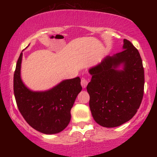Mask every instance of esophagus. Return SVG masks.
Listing matches in <instances>:
<instances>
[{"mask_svg": "<svg viewBox=\"0 0 157 157\" xmlns=\"http://www.w3.org/2000/svg\"><path fill=\"white\" fill-rule=\"evenodd\" d=\"M80 83H81V86H82V88H86V86H87V85H88V81H87V80H86V79L82 78V79H81Z\"/></svg>", "mask_w": 157, "mask_h": 157, "instance_id": "34e87169", "label": "esophagus"}]
</instances>
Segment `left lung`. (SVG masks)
I'll use <instances>...</instances> for the list:
<instances>
[{"label":"left lung","instance_id":"1","mask_svg":"<svg viewBox=\"0 0 157 157\" xmlns=\"http://www.w3.org/2000/svg\"><path fill=\"white\" fill-rule=\"evenodd\" d=\"M122 48L89 69L92 76L86 87L90 110L102 127H117L129 121L143 97L145 76L140 53L126 39Z\"/></svg>","mask_w":157,"mask_h":157}]
</instances>
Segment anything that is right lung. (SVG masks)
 Segmentation results:
<instances>
[{
  "label": "right lung",
  "mask_w": 157,
  "mask_h": 157,
  "mask_svg": "<svg viewBox=\"0 0 157 157\" xmlns=\"http://www.w3.org/2000/svg\"><path fill=\"white\" fill-rule=\"evenodd\" d=\"M22 57L21 52L14 74V94L20 112L27 123L39 132H61L71 120V109L82 90L80 78L64 80L46 91H32L21 79Z\"/></svg>",
  "instance_id": "obj_1"
}]
</instances>
